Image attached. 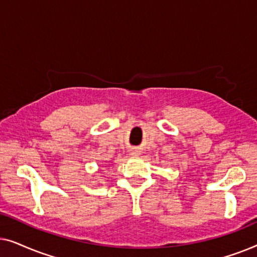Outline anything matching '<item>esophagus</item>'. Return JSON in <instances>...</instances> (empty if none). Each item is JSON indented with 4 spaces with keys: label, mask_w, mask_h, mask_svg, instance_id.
Instances as JSON below:
<instances>
[{
    "label": "esophagus",
    "mask_w": 257,
    "mask_h": 257,
    "mask_svg": "<svg viewBox=\"0 0 257 257\" xmlns=\"http://www.w3.org/2000/svg\"><path fill=\"white\" fill-rule=\"evenodd\" d=\"M137 154H138L137 153V151H132V156H137Z\"/></svg>",
    "instance_id": "1"
}]
</instances>
